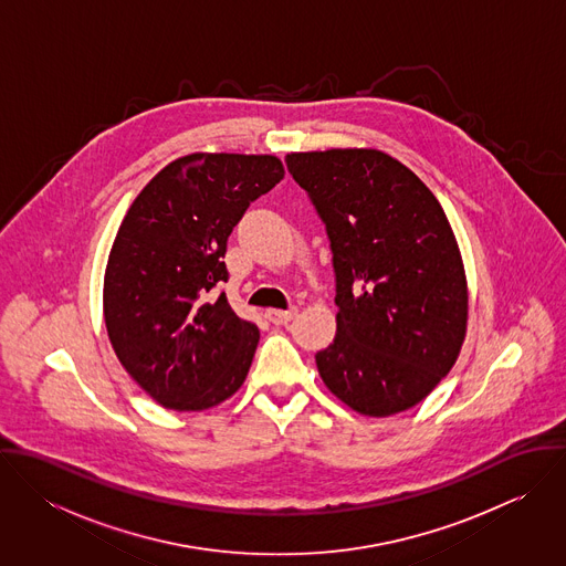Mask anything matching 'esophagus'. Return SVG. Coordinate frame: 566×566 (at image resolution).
I'll return each mask as SVG.
<instances>
[{"label":"esophagus","instance_id":"34e87169","mask_svg":"<svg viewBox=\"0 0 566 566\" xmlns=\"http://www.w3.org/2000/svg\"><path fill=\"white\" fill-rule=\"evenodd\" d=\"M296 314H298L296 307H290V310H268V312H265V318H268L270 323L287 324Z\"/></svg>","mask_w":566,"mask_h":566}]
</instances>
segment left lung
Listing matches in <instances>:
<instances>
[{
  "label": "left lung",
  "mask_w": 566,
  "mask_h": 566,
  "mask_svg": "<svg viewBox=\"0 0 566 566\" xmlns=\"http://www.w3.org/2000/svg\"><path fill=\"white\" fill-rule=\"evenodd\" d=\"M331 248L337 331L324 386L366 416L420 403L455 364L469 316L462 256L424 182L379 150L287 155Z\"/></svg>",
  "instance_id": "left-lung-1"
}]
</instances>
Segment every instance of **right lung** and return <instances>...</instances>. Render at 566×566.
Here are the masks:
<instances>
[{"mask_svg":"<svg viewBox=\"0 0 566 566\" xmlns=\"http://www.w3.org/2000/svg\"><path fill=\"white\" fill-rule=\"evenodd\" d=\"M276 157L189 155L128 209L104 274V321L126 373L163 407L198 411L240 390L259 328L227 294V242L281 178Z\"/></svg>","mask_w":566,"mask_h":566,"instance_id":"1","label":"right lung"}]
</instances>
